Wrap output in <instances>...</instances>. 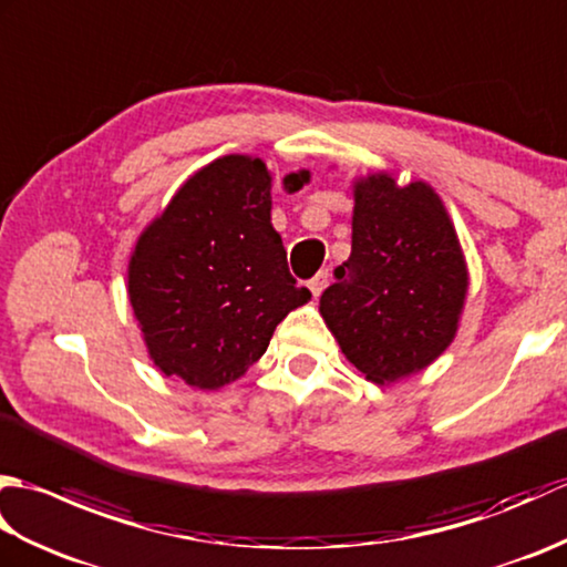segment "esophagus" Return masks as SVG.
<instances>
[{"mask_svg":"<svg viewBox=\"0 0 567 567\" xmlns=\"http://www.w3.org/2000/svg\"><path fill=\"white\" fill-rule=\"evenodd\" d=\"M327 282H329V272H327V270L317 272V275L311 277V280H309V290H311V295L319 297V295L323 292V287H327Z\"/></svg>","mask_w":567,"mask_h":567,"instance_id":"esophagus-1","label":"esophagus"}]
</instances>
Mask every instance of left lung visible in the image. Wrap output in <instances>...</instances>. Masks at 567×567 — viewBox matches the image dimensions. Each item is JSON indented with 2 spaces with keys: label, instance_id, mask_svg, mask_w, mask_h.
I'll return each mask as SVG.
<instances>
[{
  "label": "left lung",
  "instance_id": "obj_1",
  "mask_svg": "<svg viewBox=\"0 0 567 567\" xmlns=\"http://www.w3.org/2000/svg\"><path fill=\"white\" fill-rule=\"evenodd\" d=\"M351 258L336 268L319 311L343 355L375 384L429 368L457 333L467 265L455 226L429 183L390 173L353 183Z\"/></svg>",
  "mask_w": 567,
  "mask_h": 567
}]
</instances>
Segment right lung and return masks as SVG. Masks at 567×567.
Here are the masks:
<instances>
[{"label": "right lung", "mask_w": 567, "mask_h": 567, "mask_svg": "<svg viewBox=\"0 0 567 567\" xmlns=\"http://www.w3.org/2000/svg\"><path fill=\"white\" fill-rule=\"evenodd\" d=\"M309 183L290 173L285 189ZM272 175L252 155H224L175 192L128 260V302L167 378L219 390L268 351L272 331L311 292L287 268L270 224Z\"/></svg>", "instance_id": "1"}]
</instances>
